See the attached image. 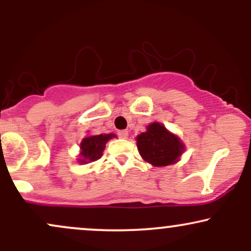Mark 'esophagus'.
<instances>
[{
	"label": "esophagus",
	"mask_w": 251,
	"mask_h": 251,
	"mask_svg": "<svg viewBox=\"0 0 251 251\" xmlns=\"http://www.w3.org/2000/svg\"><path fill=\"white\" fill-rule=\"evenodd\" d=\"M118 137L122 138V139H126L128 137V132L126 129H123V131H118Z\"/></svg>",
	"instance_id": "obj_1"
}]
</instances>
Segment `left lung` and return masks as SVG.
<instances>
[{
	"label": "left lung",
	"instance_id": "left-lung-1",
	"mask_svg": "<svg viewBox=\"0 0 251 251\" xmlns=\"http://www.w3.org/2000/svg\"><path fill=\"white\" fill-rule=\"evenodd\" d=\"M137 148L144 159L153 166L174 164L184 151L179 139L158 123L149 125L148 131L138 135Z\"/></svg>",
	"mask_w": 251,
	"mask_h": 251
}]
</instances>
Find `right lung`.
Instances as JSON below:
<instances>
[{
  "label": "right lung",
  "instance_id": "1",
  "mask_svg": "<svg viewBox=\"0 0 251 251\" xmlns=\"http://www.w3.org/2000/svg\"><path fill=\"white\" fill-rule=\"evenodd\" d=\"M116 137L114 134H99V135H91V137L85 138L80 144L81 149V158L79 159L81 163L96 162L102 155V151L105 149L106 143L111 138Z\"/></svg>",
  "mask_w": 251,
  "mask_h": 251
}]
</instances>
